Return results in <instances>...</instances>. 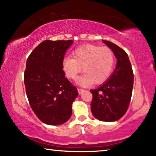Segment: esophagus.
<instances>
[{"instance_id": "34e87169", "label": "esophagus", "mask_w": 156, "mask_h": 156, "mask_svg": "<svg viewBox=\"0 0 156 156\" xmlns=\"http://www.w3.org/2000/svg\"><path fill=\"white\" fill-rule=\"evenodd\" d=\"M77 90H78V92H79V94H82L84 91V89H80V88H78Z\"/></svg>"}]
</instances>
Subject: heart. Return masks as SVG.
Returning <instances> with one entry per match:
<instances>
[{"label": "heart", "mask_w": 156, "mask_h": 156, "mask_svg": "<svg viewBox=\"0 0 156 156\" xmlns=\"http://www.w3.org/2000/svg\"><path fill=\"white\" fill-rule=\"evenodd\" d=\"M72 56L64 59L63 69L68 78L75 80L83 69L85 74L78 80L79 84L83 86L105 82L115 65L114 53L107 47L84 44L75 49Z\"/></svg>", "instance_id": "heart-1"}]
</instances>
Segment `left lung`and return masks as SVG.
<instances>
[{
    "label": "left lung",
    "mask_w": 156,
    "mask_h": 156,
    "mask_svg": "<svg viewBox=\"0 0 156 156\" xmlns=\"http://www.w3.org/2000/svg\"><path fill=\"white\" fill-rule=\"evenodd\" d=\"M114 53L117 64L108 81L91 90V112L102 121H115L127 112L133 86V72L127 53L116 44L103 40Z\"/></svg>",
    "instance_id": "1"
}]
</instances>
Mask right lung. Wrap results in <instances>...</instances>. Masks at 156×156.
<instances>
[{
	"instance_id": "add662e5",
	"label": "right lung",
	"mask_w": 156,
	"mask_h": 156,
	"mask_svg": "<svg viewBox=\"0 0 156 156\" xmlns=\"http://www.w3.org/2000/svg\"><path fill=\"white\" fill-rule=\"evenodd\" d=\"M73 41L44 40L26 62L24 83L27 97L38 119L48 125L65 123L72 116V104L78 91L65 76L62 62Z\"/></svg>"
}]
</instances>
